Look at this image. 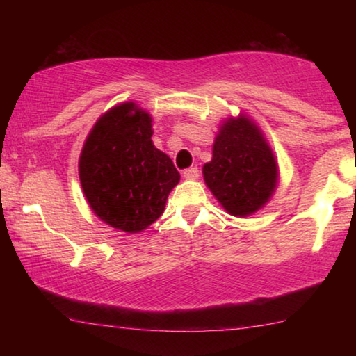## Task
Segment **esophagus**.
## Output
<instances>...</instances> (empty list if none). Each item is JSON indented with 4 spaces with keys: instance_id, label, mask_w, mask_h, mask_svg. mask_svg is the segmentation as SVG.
Segmentation results:
<instances>
[{
    "instance_id": "1",
    "label": "esophagus",
    "mask_w": 356,
    "mask_h": 356,
    "mask_svg": "<svg viewBox=\"0 0 356 356\" xmlns=\"http://www.w3.org/2000/svg\"><path fill=\"white\" fill-rule=\"evenodd\" d=\"M200 177V170H197L196 166H191L188 170L184 171V179L185 180H196Z\"/></svg>"
}]
</instances>
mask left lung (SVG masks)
I'll use <instances>...</instances> for the list:
<instances>
[{
  "instance_id": "1",
  "label": "left lung",
  "mask_w": 356,
  "mask_h": 356,
  "mask_svg": "<svg viewBox=\"0 0 356 356\" xmlns=\"http://www.w3.org/2000/svg\"><path fill=\"white\" fill-rule=\"evenodd\" d=\"M207 188L229 215L245 218L265 207L278 188V160L248 114L220 124L212 160L202 166Z\"/></svg>"
}]
</instances>
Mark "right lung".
I'll return each mask as SVG.
<instances>
[{
	"instance_id": "obj_1",
	"label": "right lung",
	"mask_w": 356,
	"mask_h": 356,
	"mask_svg": "<svg viewBox=\"0 0 356 356\" xmlns=\"http://www.w3.org/2000/svg\"><path fill=\"white\" fill-rule=\"evenodd\" d=\"M152 116L135 102L105 111L84 140L78 174L95 216L138 234L163 213L180 174L152 143Z\"/></svg>"
}]
</instances>
